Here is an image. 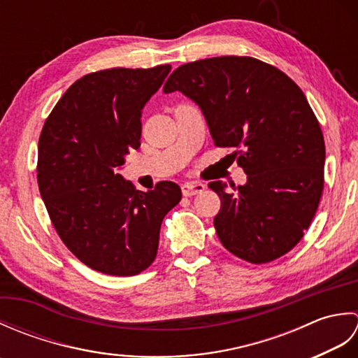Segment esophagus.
I'll return each mask as SVG.
<instances>
[{
    "label": "esophagus",
    "mask_w": 358,
    "mask_h": 358,
    "mask_svg": "<svg viewBox=\"0 0 358 358\" xmlns=\"http://www.w3.org/2000/svg\"><path fill=\"white\" fill-rule=\"evenodd\" d=\"M204 186L203 183H196V181H191V183H186L181 186V192H183L185 196H192L196 194H201L204 191Z\"/></svg>",
    "instance_id": "34e87169"
}]
</instances>
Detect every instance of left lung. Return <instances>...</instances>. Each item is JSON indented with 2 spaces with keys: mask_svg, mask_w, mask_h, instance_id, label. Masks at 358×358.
I'll use <instances>...</instances> for the list:
<instances>
[{
  "mask_svg": "<svg viewBox=\"0 0 358 358\" xmlns=\"http://www.w3.org/2000/svg\"><path fill=\"white\" fill-rule=\"evenodd\" d=\"M181 92L201 109L217 146L240 149L248 175L237 194L223 181L214 226L223 246L249 263H268L301 240L323 191L324 140L295 83L250 57H215L173 71L164 94Z\"/></svg>",
  "mask_w": 358,
  "mask_h": 358,
  "instance_id": "obj_1",
  "label": "left lung"
}]
</instances>
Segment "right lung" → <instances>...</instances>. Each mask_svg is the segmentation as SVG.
I'll use <instances>...</instances> for the list:
<instances>
[{
  "instance_id": "add662e5",
  "label": "right lung",
  "mask_w": 358,
  "mask_h": 358,
  "mask_svg": "<svg viewBox=\"0 0 358 358\" xmlns=\"http://www.w3.org/2000/svg\"><path fill=\"white\" fill-rule=\"evenodd\" d=\"M171 72L108 69L75 81L45 120L38 143V187L52 224L94 271L127 277L155 260L164 215L181 189L159 181L135 191L123 167L140 148L143 108Z\"/></svg>"
}]
</instances>
